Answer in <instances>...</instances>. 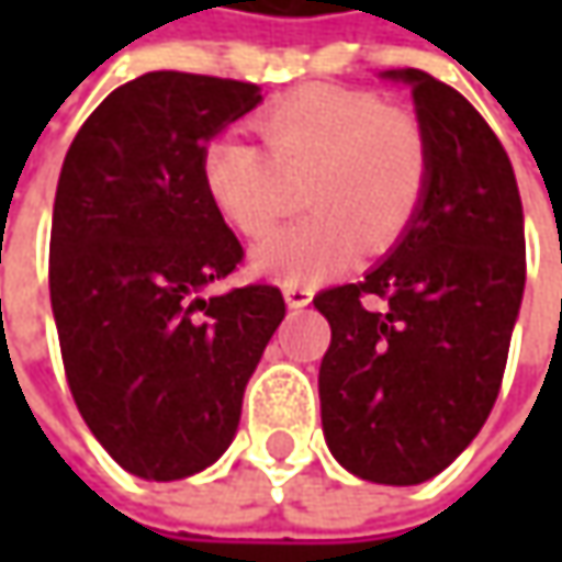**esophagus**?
Segmentation results:
<instances>
[{
	"mask_svg": "<svg viewBox=\"0 0 562 562\" xmlns=\"http://www.w3.org/2000/svg\"><path fill=\"white\" fill-rule=\"evenodd\" d=\"M313 284H284V300H288V306H293V310L310 306L313 303Z\"/></svg>",
	"mask_w": 562,
	"mask_h": 562,
	"instance_id": "1",
	"label": "esophagus"
}]
</instances>
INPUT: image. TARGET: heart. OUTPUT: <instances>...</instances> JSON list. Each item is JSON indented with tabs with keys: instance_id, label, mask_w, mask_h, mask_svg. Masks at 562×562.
Here are the masks:
<instances>
[{
	"instance_id": "heart-1",
	"label": "heart",
	"mask_w": 562,
	"mask_h": 562,
	"mask_svg": "<svg viewBox=\"0 0 562 562\" xmlns=\"http://www.w3.org/2000/svg\"><path fill=\"white\" fill-rule=\"evenodd\" d=\"M259 143L218 134L203 149V187L247 240L269 237L291 205V181L310 178L313 215L256 252V269L284 284L328 278L369 247H391L416 222L431 178L422 121L372 90L310 83L256 115Z\"/></svg>"
}]
</instances>
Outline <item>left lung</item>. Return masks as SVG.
Returning a JSON list of instances; mask_svg holds the SVG:
<instances>
[{
  "instance_id": "8db88e82",
  "label": "left lung",
  "mask_w": 562,
  "mask_h": 562,
  "mask_svg": "<svg viewBox=\"0 0 562 562\" xmlns=\"http://www.w3.org/2000/svg\"><path fill=\"white\" fill-rule=\"evenodd\" d=\"M387 77L413 83L431 178L397 249L313 300L331 325L318 397L337 463L419 485L463 453L501 394L526 231L507 149L479 109L419 68Z\"/></svg>"
}]
</instances>
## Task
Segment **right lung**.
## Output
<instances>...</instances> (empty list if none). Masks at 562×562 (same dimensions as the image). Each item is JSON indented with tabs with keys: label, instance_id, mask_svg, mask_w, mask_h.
I'll use <instances>...</instances> for the list:
<instances>
[{
	"label": "right lung",
	"instance_id": "1",
	"mask_svg": "<svg viewBox=\"0 0 562 562\" xmlns=\"http://www.w3.org/2000/svg\"><path fill=\"white\" fill-rule=\"evenodd\" d=\"M259 102L256 83L149 71L99 102L58 175L49 296L65 378L97 441L140 479H187L225 453L288 313L274 284L203 296L244 266L203 149Z\"/></svg>",
	"mask_w": 562,
	"mask_h": 562
}]
</instances>
